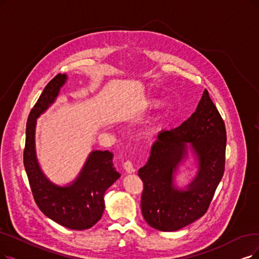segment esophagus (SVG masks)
<instances>
[{
    "label": "esophagus",
    "mask_w": 259,
    "mask_h": 259,
    "mask_svg": "<svg viewBox=\"0 0 259 259\" xmlns=\"http://www.w3.org/2000/svg\"><path fill=\"white\" fill-rule=\"evenodd\" d=\"M124 169H125V171H126L127 173L135 172V168H134L133 162H132L131 160H126L125 162H124Z\"/></svg>",
    "instance_id": "esophagus-1"
}]
</instances>
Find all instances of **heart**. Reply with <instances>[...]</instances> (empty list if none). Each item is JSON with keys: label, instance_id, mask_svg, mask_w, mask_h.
Here are the masks:
<instances>
[{"label": "heart", "instance_id": "heart-1", "mask_svg": "<svg viewBox=\"0 0 259 259\" xmlns=\"http://www.w3.org/2000/svg\"><path fill=\"white\" fill-rule=\"evenodd\" d=\"M159 105H160V103L157 102V101H154V100L149 101V102H146V106L149 107V108H156V107H158Z\"/></svg>", "mask_w": 259, "mask_h": 259}]
</instances>
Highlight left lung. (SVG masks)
<instances>
[{
    "instance_id": "left-lung-1",
    "label": "left lung",
    "mask_w": 259,
    "mask_h": 259,
    "mask_svg": "<svg viewBox=\"0 0 259 259\" xmlns=\"http://www.w3.org/2000/svg\"><path fill=\"white\" fill-rule=\"evenodd\" d=\"M189 142L198 155L199 173L188 190L172 185V172ZM224 121L205 89L198 107L179 127L162 131L150 158L138 171L143 183L141 211L147 223L162 232L183 229L207 211L225 168Z\"/></svg>"
}]
</instances>
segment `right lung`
Wrapping results in <instances>:
<instances>
[{"instance_id": "1", "label": "right lung", "mask_w": 259, "mask_h": 259, "mask_svg": "<svg viewBox=\"0 0 259 259\" xmlns=\"http://www.w3.org/2000/svg\"><path fill=\"white\" fill-rule=\"evenodd\" d=\"M66 79L67 75L60 73L52 78L30 110L26 122L23 163L39 209L67 229L82 231L101 219L105 208V191L120 174L113 168L112 153L109 151L92 152L77 180L68 187L53 185L41 172L35 154L36 119L54 102Z\"/></svg>"}]
</instances>
